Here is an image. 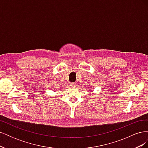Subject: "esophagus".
Masks as SVG:
<instances>
[{"label": "esophagus", "mask_w": 148, "mask_h": 148, "mask_svg": "<svg viewBox=\"0 0 148 148\" xmlns=\"http://www.w3.org/2000/svg\"><path fill=\"white\" fill-rule=\"evenodd\" d=\"M70 86H71V87H75V86H76V83H70Z\"/></svg>", "instance_id": "1"}]
</instances>
